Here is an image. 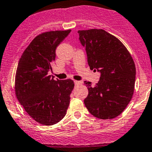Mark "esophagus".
I'll use <instances>...</instances> for the list:
<instances>
[{
    "label": "esophagus",
    "mask_w": 152,
    "mask_h": 152,
    "mask_svg": "<svg viewBox=\"0 0 152 152\" xmlns=\"http://www.w3.org/2000/svg\"><path fill=\"white\" fill-rule=\"evenodd\" d=\"M75 86H78V85H80V84H81L82 83V82L81 81H79V80H75Z\"/></svg>",
    "instance_id": "obj_1"
}]
</instances>
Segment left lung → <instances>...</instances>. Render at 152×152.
<instances>
[{
  "label": "left lung",
  "instance_id": "obj_1",
  "mask_svg": "<svg viewBox=\"0 0 152 152\" xmlns=\"http://www.w3.org/2000/svg\"><path fill=\"white\" fill-rule=\"evenodd\" d=\"M91 70L101 73L95 86L84 81L88 96L84 104L90 113L100 119L120 115L130 103L136 80L134 61L123 43L103 29L79 30Z\"/></svg>",
  "mask_w": 152,
  "mask_h": 152
}]
</instances>
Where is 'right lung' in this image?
Masks as SVG:
<instances>
[{"mask_svg":"<svg viewBox=\"0 0 152 152\" xmlns=\"http://www.w3.org/2000/svg\"><path fill=\"white\" fill-rule=\"evenodd\" d=\"M70 32L69 29L41 33L28 46L18 63L16 96L25 111L41 124L50 126L60 121L70 103L73 80H55L48 75L57 46Z\"/></svg>","mask_w":152,"mask_h":152,"instance_id":"right-lung-1","label":"right lung"}]
</instances>
